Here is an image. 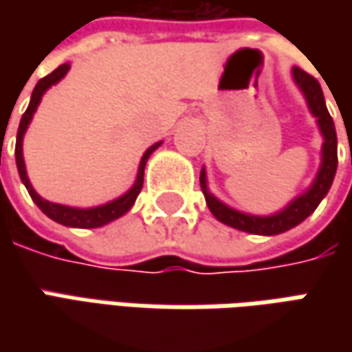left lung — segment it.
<instances>
[{
	"instance_id": "obj_1",
	"label": "left lung",
	"mask_w": 352,
	"mask_h": 352,
	"mask_svg": "<svg viewBox=\"0 0 352 352\" xmlns=\"http://www.w3.org/2000/svg\"><path fill=\"white\" fill-rule=\"evenodd\" d=\"M292 78L294 84L300 88L304 94L305 103L309 113L316 117L318 121L319 133L323 137V144H321V164H319L318 174L314 178L311 186L305 190L304 194L296 196L284 210L270 213V215H252V213H245L239 211L231 206L223 204L221 199L213 196L208 188V176H206V168H201L199 174V184H201V192L206 196V204L213 213V217L221 223L229 225L233 229L245 231V233H252V235H280L284 231H290L292 227L300 225L304 219H307L319 204L321 199L327 196L329 188H331L335 172H337V133H335V123H333L331 116L327 111L325 105V98L319 82L304 72L302 68L294 66L292 68Z\"/></svg>"
}]
</instances>
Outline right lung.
<instances>
[{
  "label": "right lung",
  "mask_w": 352,
  "mask_h": 352,
  "mask_svg": "<svg viewBox=\"0 0 352 352\" xmlns=\"http://www.w3.org/2000/svg\"><path fill=\"white\" fill-rule=\"evenodd\" d=\"M68 70H70V62L60 64L54 72H50V74L45 76L43 80H38V82H36V86H34L33 89V96H31V102H29V107H27V111L23 113V117H21L19 129H17L15 162H17L21 182L25 184V188H27L29 196L33 197V201L38 206V210L43 211L47 217H50V219H52V221H56V223L66 225V227H76V229H96V227H103V225L116 221V219H119L121 215H125V213L133 208L135 199H137V196L141 194V190H142V178H144V166H146V160H148V156L153 155L156 148L162 144V141L155 142L153 146H148V148L144 151L141 162H139L137 178H135L133 186L129 188L123 196L116 197V199H111V201H107V204L94 206V208H72V206H64V204L48 201V199H45V197L38 196V194L34 192L33 184H31L29 176H27V168H25V158H23V137H25L27 129H29V125H31L34 111H36L38 103H41V100H43V96L47 94V89L52 88L54 84H58L62 78L68 74Z\"/></svg>",
  "instance_id": "add662e5"
}]
</instances>
